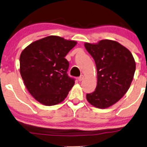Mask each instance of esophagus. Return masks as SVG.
<instances>
[{"instance_id": "esophagus-1", "label": "esophagus", "mask_w": 147, "mask_h": 147, "mask_svg": "<svg viewBox=\"0 0 147 147\" xmlns=\"http://www.w3.org/2000/svg\"><path fill=\"white\" fill-rule=\"evenodd\" d=\"M84 76L83 75H81L79 78H78V80H79L80 82H81L84 80Z\"/></svg>"}]
</instances>
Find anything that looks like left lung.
<instances>
[{"label":"left lung","instance_id":"left-lung-1","mask_svg":"<svg viewBox=\"0 0 147 147\" xmlns=\"http://www.w3.org/2000/svg\"><path fill=\"white\" fill-rule=\"evenodd\" d=\"M84 45L94 59L98 74L95 91L86 94V98L96 108L110 107L129 89L136 69L133 56L125 47L112 40Z\"/></svg>","mask_w":147,"mask_h":147}]
</instances>
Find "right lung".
Wrapping results in <instances>:
<instances>
[{"mask_svg": "<svg viewBox=\"0 0 147 147\" xmlns=\"http://www.w3.org/2000/svg\"><path fill=\"white\" fill-rule=\"evenodd\" d=\"M77 44L48 36L30 44L20 56V73L29 93L40 103L53 106L63 101L75 84L67 74L65 57Z\"/></svg>", "mask_w": 147, "mask_h": 147, "instance_id": "1", "label": "right lung"}]
</instances>
